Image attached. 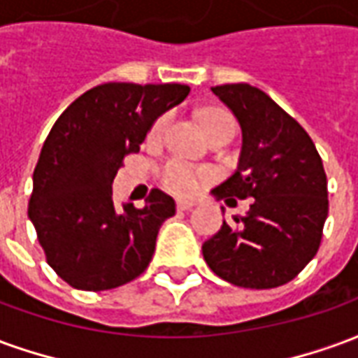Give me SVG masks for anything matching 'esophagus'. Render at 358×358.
Segmentation results:
<instances>
[{"instance_id":"34e87169","label":"esophagus","mask_w":358,"mask_h":358,"mask_svg":"<svg viewBox=\"0 0 358 358\" xmlns=\"http://www.w3.org/2000/svg\"><path fill=\"white\" fill-rule=\"evenodd\" d=\"M176 207H178V210H189L195 207V201H192V199H178Z\"/></svg>"}]
</instances>
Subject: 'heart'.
Listing matches in <instances>:
<instances>
[{
	"mask_svg": "<svg viewBox=\"0 0 358 358\" xmlns=\"http://www.w3.org/2000/svg\"><path fill=\"white\" fill-rule=\"evenodd\" d=\"M166 118H169L166 115H161L151 122L148 132L149 140H157L163 134L164 126H166ZM201 122L205 132L209 134V138L218 136V134H234V130H236L234 118L224 110H205L201 115ZM207 180H209V172L201 171V169H194V166L180 163V161H172V163L164 164L163 171H161V184L166 189H171L172 194L178 195L195 194Z\"/></svg>",
	"mask_w": 358,
	"mask_h": 358,
	"instance_id": "heart-1",
	"label": "heart"
}]
</instances>
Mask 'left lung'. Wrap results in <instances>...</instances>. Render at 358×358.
Returning a JSON list of instances; mask_svg holds the SVG:
<instances>
[{"instance_id": "obj_1", "label": "left lung", "mask_w": 358, "mask_h": 358, "mask_svg": "<svg viewBox=\"0 0 358 358\" xmlns=\"http://www.w3.org/2000/svg\"><path fill=\"white\" fill-rule=\"evenodd\" d=\"M213 94L240 120V164L213 189L236 205L253 197L248 215L222 222L203 243L210 270L251 289L287 284L316 255L328 217L322 159L303 126L268 95L249 84L215 86Z\"/></svg>"}]
</instances>
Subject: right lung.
<instances>
[{
	"label": "right lung",
	"instance_id": "add662e5",
	"mask_svg": "<svg viewBox=\"0 0 358 358\" xmlns=\"http://www.w3.org/2000/svg\"><path fill=\"white\" fill-rule=\"evenodd\" d=\"M187 94L184 84L109 82L82 94L53 124L34 169L28 217L45 261L69 285L113 289L151 263L174 199L151 189L143 209H117L110 186L151 122Z\"/></svg>",
	"mask_w": 358,
	"mask_h": 358
}]
</instances>
